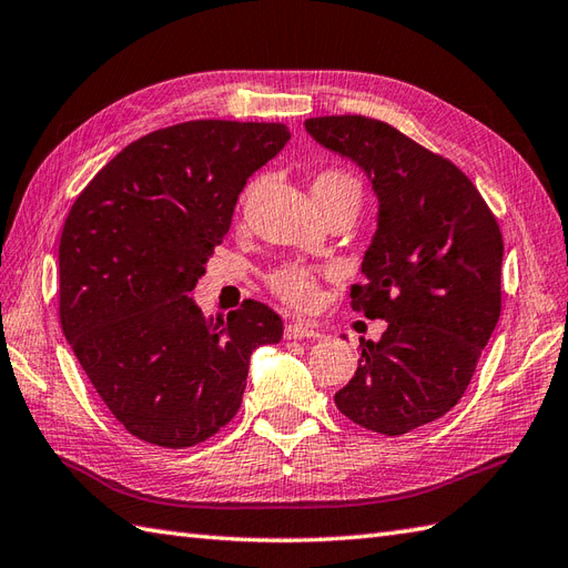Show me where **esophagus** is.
<instances>
[{"mask_svg":"<svg viewBox=\"0 0 568 568\" xmlns=\"http://www.w3.org/2000/svg\"><path fill=\"white\" fill-rule=\"evenodd\" d=\"M284 337L286 339H301V337H306V339L313 337V339H316V337H321V333L311 323H306V321H288L286 327H284Z\"/></svg>","mask_w":568,"mask_h":568,"instance_id":"obj_1","label":"esophagus"}]
</instances>
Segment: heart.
<instances>
[{"label": "heart", "instance_id": "heart-1", "mask_svg": "<svg viewBox=\"0 0 568 568\" xmlns=\"http://www.w3.org/2000/svg\"><path fill=\"white\" fill-rule=\"evenodd\" d=\"M313 199L318 201L321 211L337 204H362V182L345 170L327 168L321 170L311 182ZM318 280L321 272L304 262H284L267 274V284L272 292L280 296L284 304L296 308H311L318 301Z\"/></svg>", "mask_w": 568, "mask_h": 568}]
</instances>
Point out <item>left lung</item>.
Returning <instances> with one entry per match:
<instances>
[{
	"mask_svg": "<svg viewBox=\"0 0 568 568\" xmlns=\"http://www.w3.org/2000/svg\"><path fill=\"white\" fill-rule=\"evenodd\" d=\"M325 148L355 160L379 196V229L362 262L352 311L388 323L359 343V367L337 410L386 437L457 406L500 318L503 235L455 162L394 125L357 113L308 119Z\"/></svg>",
	"mask_w": 568,
	"mask_h": 568,
	"instance_id": "left-lung-1",
	"label": "left lung"
}]
</instances>
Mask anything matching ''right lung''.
Listing matches in <instances>:
<instances>
[{"label": "right lung", "mask_w": 568, "mask_h": 568, "mask_svg": "<svg viewBox=\"0 0 568 568\" xmlns=\"http://www.w3.org/2000/svg\"><path fill=\"white\" fill-rule=\"evenodd\" d=\"M284 123L199 119L109 160L60 235V325L99 398L143 443L184 449L241 408L252 349L282 318L245 298L206 321L186 294L231 229L247 178L286 145Z\"/></svg>", "instance_id": "1"}]
</instances>
